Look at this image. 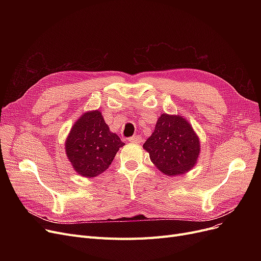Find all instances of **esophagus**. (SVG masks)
<instances>
[{"label":"esophagus","instance_id":"34e87169","mask_svg":"<svg viewBox=\"0 0 261 261\" xmlns=\"http://www.w3.org/2000/svg\"><path fill=\"white\" fill-rule=\"evenodd\" d=\"M128 142L135 143V144H140L142 142V138H141V136H139V135H134V136H132V138L128 139Z\"/></svg>","mask_w":261,"mask_h":261}]
</instances>
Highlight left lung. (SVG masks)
<instances>
[{
  "label": "left lung",
  "mask_w": 261,
  "mask_h": 261,
  "mask_svg": "<svg viewBox=\"0 0 261 261\" xmlns=\"http://www.w3.org/2000/svg\"><path fill=\"white\" fill-rule=\"evenodd\" d=\"M144 149L154 165L167 175H180L194 168L200 154V141L181 115L162 114Z\"/></svg>",
  "instance_id": "left-lung-1"
}]
</instances>
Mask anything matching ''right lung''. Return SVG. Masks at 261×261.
<instances>
[{"instance_id": "1", "label": "right lung", "mask_w": 261, "mask_h": 261, "mask_svg": "<svg viewBox=\"0 0 261 261\" xmlns=\"http://www.w3.org/2000/svg\"><path fill=\"white\" fill-rule=\"evenodd\" d=\"M122 146L125 143L110 131L101 112L95 110L82 114L74 123L65 142V152L77 173L94 177L108 169Z\"/></svg>"}]
</instances>
